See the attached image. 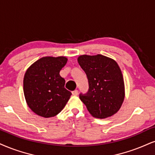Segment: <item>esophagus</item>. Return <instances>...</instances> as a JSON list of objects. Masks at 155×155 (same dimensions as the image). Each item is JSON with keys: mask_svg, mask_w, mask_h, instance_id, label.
<instances>
[{"mask_svg": "<svg viewBox=\"0 0 155 155\" xmlns=\"http://www.w3.org/2000/svg\"><path fill=\"white\" fill-rule=\"evenodd\" d=\"M72 95H78V90H74V91H72Z\"/></svg>", "mask_w": 155, "mask_h": 155, "instance_id": "obj_1", "label": "esophagus"}]
</instances>
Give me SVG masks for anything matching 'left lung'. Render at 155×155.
<instances>
[{"instance_id": "1", "label": "left lung", "mask_w": 155, "mask_h": 155, "mask_svg": "<svg viewBox=\"0 0 155 155\" xmlns=\"http://www.w3.org/2000/svg\"><path fill=\"white\" fill-rule=\"evenodd\" d=\"M78 63L88 80L89 89L80 99L93 117L106 118L115 114L124 100V83L117 62L101 54L81 55Z\"/></svg>"}]
</instances>
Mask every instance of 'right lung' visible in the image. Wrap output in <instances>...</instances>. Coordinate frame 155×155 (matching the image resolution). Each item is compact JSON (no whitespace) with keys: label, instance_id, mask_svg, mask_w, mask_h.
<instances>
[{"label":"right lung","instance_id":"1","mask_svg":"<svg viewBox=\"0 0 155 155\" xmlns=\"http://www.w3.org/2000/svg\"><path fill=\"white\" fill-rule=\"evenodd\" d=\"M65 57H45L26 70L24 93L28 107L36 114L53 117L62 110L72 93L64 88L65 81L60 74L66 64Z\"/></svg>","mask_w":155,"mask_h":155}]
</instances>
